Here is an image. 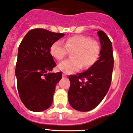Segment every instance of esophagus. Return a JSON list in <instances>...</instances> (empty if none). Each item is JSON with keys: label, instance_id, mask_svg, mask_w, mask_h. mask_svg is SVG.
<instances>
[{"label": "esophagus", "instance_id": "34e87169", "mask_svg": "<svg viewBox=\"0 0 133 133\" xmlns=\"http://www.w3.org/2000/svg\"><path fill=\"white\" fill-rule=\"evenodd\" d=\"M62 76H63L64 77H66L67 75H66V74H62Z\"/></svg>", "mask_w": 133, "mask_h": 133}]
</instances>
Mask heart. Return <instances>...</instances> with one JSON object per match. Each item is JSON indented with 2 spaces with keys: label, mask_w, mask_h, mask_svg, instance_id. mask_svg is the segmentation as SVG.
Returning a JSON list of instances; mask_svg holds the SVG:
<instances>
[{
  "label": "heart",
  "mask_w": 133,
  "mask_h": 133,
  "mask_svg": "<svg viewBox=\"0 0 133 133\" xmlns=\"http://www.w3.org/2000/svg\"><path fill=\"white\" fill-rule=\"evenodd\" d=\"M68 51H72L71 58L59 63L58 69L65 74H72L83 66L85 69L91 66L99 56L100 46L97 41L91 40L88 36L75 35L67 38L64 44L57 40L50 48V54L58 61L62 60Z\"/></svg>",
  "instance_id": "b5f03b06"
}]
</instances>
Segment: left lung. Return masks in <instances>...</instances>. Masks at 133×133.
Listing matches in <instances>:
<instances>
[{
    "mask_svg": "<svg viewBox=\"0 0 133 133\" xmlns=\"http://www.w3.org/2000/svg\"><path fill=\"white\" fill-rule=\"evenodd\" d=\"M101 51L99 59L83 73L69 75L70 87L68 101L71 107L79 111H89L101 102L109 89L114 59L113 46L102 30L97 32Z\"/></svg>",
    "mask_w": 133,
    "mask_h": 133,
    "instance_id": "left-lung-1",
    "label": "left lung"
}]
</instances>
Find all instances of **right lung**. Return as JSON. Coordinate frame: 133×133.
<instances>
[{"label":"right lung","instance_id":"right-lung-1","mask_svg":"<svg viewBox=\"0 0 133 133\" xmlns=\"http://www.w3.org/2000/svg\"><path fill=\"white\" fill-rule=\"evenodd\" d=\"M64 35L35 28L26 34L19 46L15 69L18 91L22 102L30 111L40 112L52 105L62 73L50 72L56 66L50 48Z\"/></svg>","mask_w":133,"mask_h":133}]
</instances>
